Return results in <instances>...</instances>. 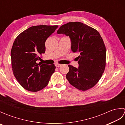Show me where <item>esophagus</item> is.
<instances>
[{
    "label": "esophagus",
    "instance_id": "34e87169",
    "mask_svg": "<svg viewBox=\"0 0 125 125\" xmlns=\"http://www.w3.org/2000/svg\"><path fill=\"white\" fill-rule=\"evenodd\" d=\"M55 66H56V67H60V66H61V64H56Z\"/></svg>",
    "mask_w": 125,
    "mask_h": 125
}]
</instances>
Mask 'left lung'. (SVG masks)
<instances>
[{
    "label": "left lung",
    "instance_id": "1",
    "mask_svg": "<svg viewBox=\"0 0 125 125\" xmlns=\"http://www.w3.org/2000/svg\"><path fill=\"white\" fill-rule=\"evenodd\" d=\"M58 34L69 36L71 50L78 54V69L69 65L66 78L79 90L86 91L99 82L106 66V47L99 32L80 22H70L61 26Z\"/></svg>",
    "mask_w": 125,
    "mask_h": 125
}]
</instances>
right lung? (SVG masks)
I'll return each instance as SVG.
<instances>
[{"label": "right lung", "instance_id": "right-lung-1", "mask_svg": "<svg viewBox=\"0 0 125 125\" xmlns=\"http://www.w3.org/2000/svg\"><path fill=\"white\" fill-rule=\"evenodd\" d=\"M57 25L34 26L21 33L13 42L10 54L13 73L20 85L31 92L47 86L55 72L54 64L36 63L46 51L45 42Z\"/></svg>", "mask_w": 125, "mask_h": 125}]
</instances>
